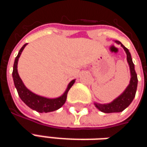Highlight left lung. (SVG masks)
<instances>
[{
  "instance_id": "8db88e82",
  "label": "left lung",
  "mask_w": 147,
  "mask_h": 147,
  "mask_svg": "<svg viewBox=\"0 0 147 147\" xmlns=\"http://www.w3.org/2000/svg\"><path fill=\"white\" fill-rule=\"evenodd\" d=\"M117 44H120L126 52L127 61L129 64L130 71H131V80L129 85L127 86L125 90L120 94L118 98L113 100V102L109 104H98L94 103L96 108L105 113H120L123 111L128 105L131 103L133 99L136 96V90H137V84H138V78L137 74L135 70V65L133 64L131 56L129 50L119 41H115Z\"/></svg>"
}]
</instances>
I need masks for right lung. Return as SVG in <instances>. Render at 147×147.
Returning <instances> with one entry per match:
<instances>
[{
	"label": "right lung",
	"mask_w": 147,
	"mask_h": 147,
	"mask_svg": "<svg viewBox=\"0 0 147 147\" xmlns=\"http://www.w3.org/2000/svg\"><path fill=\"white\" fill-rule=\"evenodd\" d=\"M27 44L25 45L20 49V50L18 53L17 57L15 59L14 65H13V71H12V78L14 81V84L17 90L18 94L20 96L21 100L26 104V105L32 109L33 110H35L38 113H49V112H53V111L57 110L64 105L66 99H67V94L68 90L72 86L74 83L76 82V80H73L71 81L65 92L60 97L57 98H47L45 97H42L38 94H34L31 92L30 90H28L25 86V85L23 83V81L20 79L17 70V64L19 58L20 57L21 53L23 52L24 49Z\"/></svg>",
	"instance_id": "obj_1"
}]
</instances>
